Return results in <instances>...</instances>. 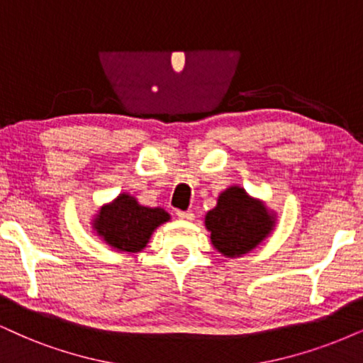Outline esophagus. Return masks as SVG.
Instances as JSON below:
<instances>
[{"mask_svg": "<svg viewBox=\"0 0 363 363\" xmlns=\"http://www.w3.org/2000/svg\"><path fill=\"white\" fill-rule=\"evenodd\" d=\"M177 216L178 218H182V220H194V213H191L190 210H178Z\"/></svg>", "mask_w": 363, "mask_h": 363, "instance_id": "34e87169", "label": "esophagus"}]
</instances>
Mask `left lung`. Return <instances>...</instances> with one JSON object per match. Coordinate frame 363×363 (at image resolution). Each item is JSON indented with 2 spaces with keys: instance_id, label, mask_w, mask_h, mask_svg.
I'll use <instances>...</instances> for the list:
<instances>
[{
  "instance_id": "8db88e82",
  "label": "left lung",
  "mask_w": 363,
  "mask_h": 363,
  "mask_svg": "<svg viewBox=\"0 0 363 363\" xmlns=\"http://www.w3.org/2000/svg\"><path fill=\"white\" fill-rule=\"evenodd\" d=\"M213 247L227 257H240L254 249L272 229V217L261 202L249 199L239 186L218 196L217 207L205 217Z\"/></svg>"
}]
</instances>
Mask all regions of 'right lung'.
Here are the masks:
<instances>
[{"label":"right lung","mask_w":363,"mask_h":363,"mask_svg":"<svg viewBox=\"0 0 363 363\" xmlns=\"http://www.w3.org/2000/svg\"><path fill=\"white\" fill-rule=\"evenodd\" d=\"M169 216L163 208L143 207L129 195H119L114 203L101 208L96 218L97 234L107 244L126 252L145 249L156 227Z\"/></svg>","instance_id":"1"}]
</instances>
